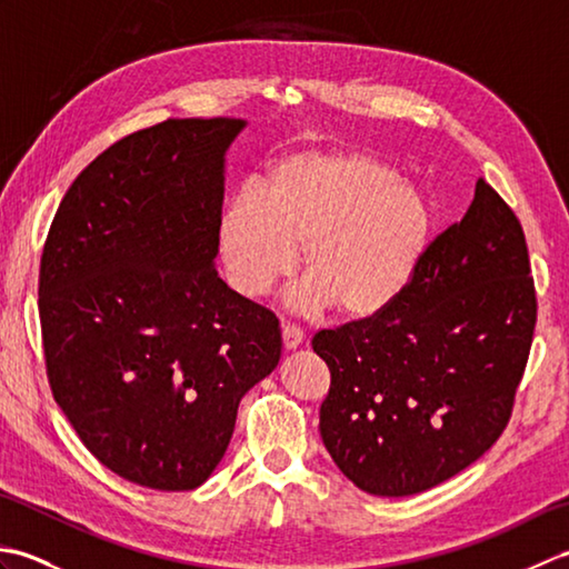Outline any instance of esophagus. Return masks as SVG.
<instances>
[{"label": "esophagus", "instance_id": "1", "mask_svg": "<svg viewBox=\"0 0 569 569\" xmlns=\"http://www.w3.org/2000/svg\"><path fill=\"white\" fill-rule=\"evenodd\" d=\"M281 337H283V347L286 349H296V347L303 345V332H300L296 325H283Z\"/></svg>", "mask_w": 569, "mask_h": 569}]
</instances>
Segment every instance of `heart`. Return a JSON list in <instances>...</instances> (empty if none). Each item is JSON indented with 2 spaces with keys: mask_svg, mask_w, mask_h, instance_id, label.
<instances>
[{
  "mask_svg": "<svg viewBox=\"0 0 569 569\" xmlns=\"http://www.w3.org/2000/svg\"><path fill=\"white\" fill-rule=\"evenodd\" d=\"M428 204L393 166L359 149L293 153L271 166L259 192L241 190L217 227L229 283L257 298L286 278L303 249L300 310L328 306L361 320L401 296L426 251Z\"/></svg>",
  "mask_w": 569,
  "mask_h": 569,
  "instance_id": "heart-1",
  "label": "heart"
}]
</instances>
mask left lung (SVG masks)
Listing matches in <instances>:
<instances>
[{"mask_svg":"<svg viewBox=\"0 0 569 569\" xmlns=\"http://www.w3.org/2000/svg\"><path fill=\"white\" fill-rule=\"evenodd\" d=\"M536 318L523 227L479 178L389 308L312 337L335 465L373 497H410L477 462L509 426Z\"/></svg>","mask_w":569,"mask_h":569,"instance_id":"left-lung-1","label":"left lung"}]
</instances>
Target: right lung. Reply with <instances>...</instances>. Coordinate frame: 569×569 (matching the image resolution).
<instances>
[{
    "mask_svg": "<svg viewBox=\"0 0 569 569\" xmlns=\"http://www.w3.org/2000/svg\"><path fill=\"white\" fill-rule=\"evenodd\" d=\"M241 119H166L102 151L48 229V383L82 445L139 487L190 491L281 359L271 310L214 271L224 151Z\"/></svg>",
    "mask_w": 569,
    "mask_h": 569,
    "instance_id": "1",
    "label": "right lung"
}]
</instances>
